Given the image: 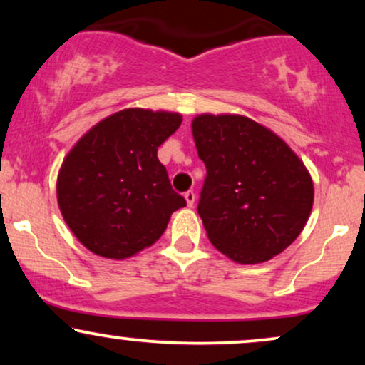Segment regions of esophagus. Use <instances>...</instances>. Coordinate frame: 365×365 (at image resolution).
<instances>
[{"label": "esophagus", "instance_id": "1", "mask_svg": "<svg viewBox=\"0 0 365 365\" xmlns=\"http://www.w3.org/2000/svg\"><path fill=\"white\" fill-rule=\"evenodd\" d=\"M183 197H185V200H187V206H188V207H192V206H194V202H195V194H194V192H192V190H188V192H185V195H183Z\"/></svg>", "mask_w": 365, "mask_h": 365}]
</instances>
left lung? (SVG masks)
Wrapping results in <instances>:
<instances>
[{
  "instance_id": "1",
  "label": "left lung",
  "mask_w": 365,
  "mask_h": 365,
  "mask_svg": "<svg viewBox=\"0 0 365 365\" xmlns=\"http://www.w3.org/2000/svg\"><path fill=\"white\" fill-rule=\"evenodd\" d=\"M207 175L197 211L211 244L238 264L282 254L300 235L314 202L302 159L282 137L242 115L192 121Z\"/></svg>"
}]
</instances>
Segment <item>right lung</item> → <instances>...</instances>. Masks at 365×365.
I'll return each instance as SVG.
<instances>
[{
    "mask_svg": "<svg viewBox=\"0 0 365 365\" xmlns=\"http://www.w3.org/2000/svg\"><path fill=\"white\" fill-rule=\"evenodd\" d=\"M180 125V113L128 108L96 123L63 159L58 206L91 252L116 261L132 257L187 206L158 159V148Z\"/></svg>",
    "mask_w": 365,
    "mask_h": 365,
    "instance_id": "1",
    "label": "right lung"
}]
</instances>
